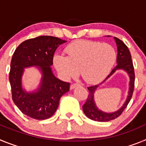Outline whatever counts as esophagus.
Wrapping results in <instances>:
<instances>
[{
  "mask_svg": "<svg viewBox=\"0 0 146 146\" xmlns=\"http://www.w3.org/2000/svg\"><path fill=\"white\" fill-rule=\"evenodd\" d=\"M80 85L77 84V83H73V84H72L70 86V89H74L76 87H77V86H79Z\"/></svg>",
  "mask_w": 146,
  "mask_h": 146,
  "instance_id": "esophagus-1",
  "label": "esophagus"
}]
</instances>
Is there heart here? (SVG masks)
I'll list each match as a JSON object with an SVG mask.
<instances>
[{
  "label": "heart",
  "mask_w": 146,
  "mask_h": 146,
  "mask_svg": "<svg viewBox=\"0 0 146 146\" xmlns=\"http://www.w3.org/2000/svg\"><path fill=\"white\" fill-rule=\"evenodd\" d=\"M65 52L67 56H54V65L59 73L69 78L77 75L80 69L82 79L90 84L102 81L110 72L117 57L111 45L90 40L72 42L66 47Z\"/></svg>",
  "instance_id": "heart-1"
}]
</instances>
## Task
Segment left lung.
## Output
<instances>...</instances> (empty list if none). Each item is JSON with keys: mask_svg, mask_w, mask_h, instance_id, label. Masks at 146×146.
I'll return each instance as SVG.
<instances>
[{"mask_svg": "<svg viewBox=\"0 0 146 146\" xmlns=\"http://www.w3.org/2000/svg\"><path fill=\"white\" fill-rule=\"evenodd\" d=\"M114 38L115 42H116L117 47H118L117 66L112 70L110 74L107 77L105 80H107L108 77H110L118 69H123L128 73L129 76L130 77L129 91L128 97L126 99V102H125L123 106L121 107L118 111L112 113H107L99 110L96 108L95 102H94V93L95 92L96 88L98 87L97 85L88 88L89 91V94L88 96V99L86 100V103L82 106V110H83V112H84V113L88 118L91 120H94V121H100V122L111 121V120H114L118 118V116H120L121 113H123V111L125 110V108L127 107L130 100H131L132 94H133L134 88H135V71H134L133 63H132V60H131V56L129 50L121 40L116 38V37H114Z\"/></svg>", "mask_w": 146, "mask_h": 146, "instance_id": "obj_1", "label": "left lung"}]
</instances>
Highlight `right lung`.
Listing matches in <instances>:
<instances>
[{"label": "right lung", "instance_id": "add662e5", "mask_svg": "<svg viewBox=\"0 0 146 146\" xmlns=\"http://www.w3.org/2000/svg\"><path fill=\"white\" fill-rule=\"evenodd\" d=\"M65 42L58 37L40 36L22 42L13 54L9 72L12 99L20 111L30 118H50L56 111L60 97L69 91L70 83L56 78L50 68L55 50ZM33 65L40 66L42 82L37 92L28 93L21 88V75L24 68Z\"/></svg>", "mask_w": 146, "mask_h": 146}]
</instances>
